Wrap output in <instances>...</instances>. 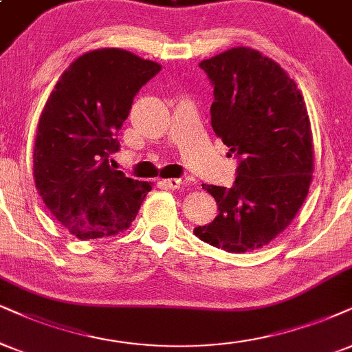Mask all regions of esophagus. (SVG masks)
I'll return each mask as SVG.
<instances>
[{
    "label": "esophagus",
    "mask_w": 352,
    "mask_h": 352,
    "mask_svg": "<svg viewBox=\"0 0 352 352\" xmlns=\"http://www.w3.org/2000/svg\"><path fill=\"white\" fill-rule=\"evenodd\" d=\"M162 184L168 189H179L181 184H183V181L177 179V177H169V179H163Z\"/></svg>",
    "instance_id": "esophagus-1"
}]
</instances>
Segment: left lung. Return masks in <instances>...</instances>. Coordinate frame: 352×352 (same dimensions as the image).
I'll return each mask as SVG.
<instances>
[{"mask_svg":"<svg viewBox=\"0 0 352 352\" xmlns=\"http://www.w3.org/2000/svg\"><path fill=\"white\" fill-rule=\"evenodd\" d=\"M214 88L210 124L238 160L232 188L202 184L219 215L194 235L228 253L267 245L309 194L314 143L300 91L276 62L236 47L202 60Z\"/></svg>","mask_w":352,"mask_h":352,"instance_id":"left-lung-1","label":"left lung"}]
</instances>
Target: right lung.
Segmentation results:
<instances>
[{
  "instance_id": "right-lung-1",
  "label": "right lung",
  "mask_w": 352,
  "mask_h": 352,
  "mask_svg": "<svg viewBox=\"0 0 352 352\" xmlns=\"http://www.w3.org/2000/svg\"><path fill=\"white\" fill-rule=\"evenodd\" d=\"M160 70L127 50L88 52L68 67L43 107L34 145L36 188L80 240L122 232L151 190L109 163L133 98Z\"/></svg>"
}]
</instances>
